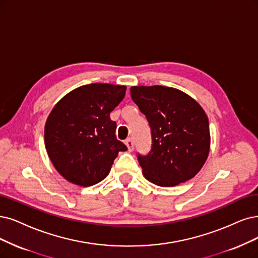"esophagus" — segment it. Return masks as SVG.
Segmentation results:
<instances>
[{
  "label": "esophagus",
  "instance_id": "1",
  "mask_svg": "<svg viewBox=\"0 0 258 258\" xmlns=\"http://www.w3.org/2000/svg\"><path fill=\"white\" fill-rule=\"evenodd\" d=\"M125 145H126V147H127L130 152H132L133 150H134V141H133V139H131V138L126 139L125 140Z\"/></svg>",
  "mask_w": 258,
  "mask_h": 258
}]
</instances>
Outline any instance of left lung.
I'll use <instances>...</instances> for the list:
<instances>
[{"mask_svg": "<svg viewBox=\"0 0 258 258\" xmlns=\"http://www.w3.org/2000/svg\"><path fill=\"white\" fill-rule=\"evenodd\" d=\"M131 95L152 133L150 153L138 154L145 177L161 187L192 178L205 164L211 148L203 108L185 92L165 86H133Z\"/></svg>", "mask_w": 258, "mask_h": 258, "instance_id": "obj_1", "label": "left lung"}]
</instances>
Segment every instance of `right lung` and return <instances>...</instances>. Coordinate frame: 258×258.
<instances>
[{"mask_svg":"<svg viewBox=\"0 0 258 258\" xmlns=\"http://www.w3.org/2000/svg\"><path fill=\"white\" fill-rule=\"evenodd\" d=\"M125 86L94 83L70 91L57 103L44 126L52 164L68 182L88 187L106 177L126 146L117 139L110 112L125 95Z\"/></svg>","mask_w":258,"mask_h":258,"instance_id":"add662e5","label":"right lung"}]
</instances>
